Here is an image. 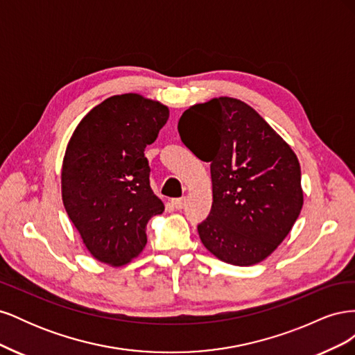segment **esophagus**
<instances>
[{"label":"esophagus","mask_w":355,"mask_h":355,"mask_svg":"<svg viewBox=\"0 0 355 355\" xmlns=\"http://www.w3.org/2000/svg\"><path fill=\"white\" fill-rule=\"evenodd\" d=\"M171 206H173L176 210H182L185 207V198H175L171 200Z\"/></svg>","instance_id":"esophagus-1"}]
</instances>
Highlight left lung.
<instances>
[{"label": "left lung", "mask_w": 355, "mask_h": 355, "mask_svg": "<svg viewBox=\"0 0 355 355\" xmlns=\"http://www.w3.org/2000/svg\"><path fill=\"white\" fill-rule=\"evenodd\" d=\"M182 142L210 163L213 202L198 235L218 259L250 266L266 259L302 210L293 149L252 106L216 98L182 114Z\"/></svg>", "instance_id": "obj_1"}]
</instances>
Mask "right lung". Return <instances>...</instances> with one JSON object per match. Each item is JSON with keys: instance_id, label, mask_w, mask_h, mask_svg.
Returning a JSON list of instances; mask_svg holds the SVG:
<instances>
[{"instance_id": "add662e5", "label": "right lung", "mask_w": 355, "mask_h": 355, "mask_svg": "<svg viewBox=\"0 0 355 355\" xmlns=\"http://www.w3.org/2000/svg\"><path fill=\"white\" fill-rule=\"evenodd\" d=\"M168 108L141 94L111 96L85 115L62 164V200L94 259L123 266L146 244V223L164 211L149 185L145 148Z\"/></svg>"}]
</instances>
